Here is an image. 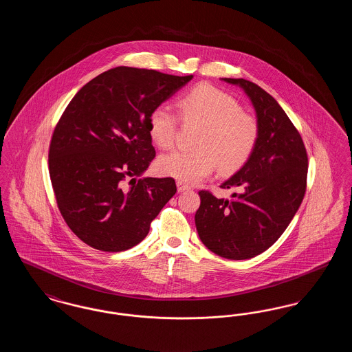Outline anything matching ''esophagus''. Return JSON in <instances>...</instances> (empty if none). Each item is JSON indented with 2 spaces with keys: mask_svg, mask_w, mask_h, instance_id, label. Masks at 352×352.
I'll list each match as a JSON object with an SVG mask.
<instances>
[{
  "mask_svg": "<svg viewBox=\"0 0 352 352\" xmlns=\"http://www.w3.org/2000/svg\"><path fill=\"white\" fill-rule=\"evenodd\" d=\"M177 188H178L179 192H182V191H186V190H190V186L184 184L182 181H177Z\"/></svg>",
  "mask_w": 352,
  "mask_h": 352,
  "instance_id": "1",
  "label": "esophagus"
}]
</instances>
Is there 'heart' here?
Segmentation results:
<instances>
[{"instance_id": "1", "label": "heart", "mask_w": 352, "mask_h": 352, "mask_svg": "<svg viewBox=\"0 0 352 352\" xmlns=\"http://www.w3.org/2000/svg\"><path fill=\"white\" fill-rule=\"evenodd\" d=\"M184 122L201 125L195 151H175L164 154L157 162L162 175L184 182H198L218 166L223 175L234 174L250 160L258 140V124L239 102L218 88L201 84L177 101ZM178 118L165 105L155 107L148 118L153 142L170 149L177 137Z\"/></svg>"}]
</instances>
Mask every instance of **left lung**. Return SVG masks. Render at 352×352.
<instances>
[{"label": "left lung", "mask_w": 352, "mask_h": 352, "mask_svg": "<svg viewBox=\"0 0 352 352\" xmlns=\"http://www.w3.org/2000/svg\"><path fill=\"white\" fill-rule=\"evenodd\" d=\"M221 80L239 85L250 98L258 140L247 164L220 184L240 190L231 201L199 191L195 226L210 251L247 260L272 247L294 218L306 191L307 155L298 131L267 91L245 79Z\"/></svg>", "instance_id": "left-lung-1"}]
</instances>
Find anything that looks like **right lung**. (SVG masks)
<instances>
[{"instance_id":"obj_1","label":"right lung","mask_w":352,"mask_h":352,"mask_svg":"<svg viewBox=\"0 0 352 352\" xmlns=\"http://www.w3.org/2000/svg\"><path fill=\"white\" fill-rule=\"evenodd\" d=\"M191 79L121 66L69 101L52 133L49 170L62 217L89 247L121 252L137 245L177 192L173 178L137 177L155 157L151 111Z\"/></svg>"}]
</instances>
